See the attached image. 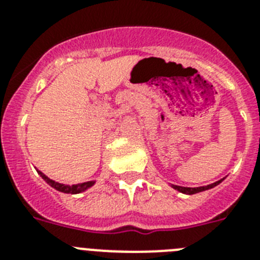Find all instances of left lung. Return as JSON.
<instances>
[{"instance_id":"1","label":"left lung","mask_w":260,"mask_h":260,"mask_svg":"<svg viewBox=\"0 0 260 260\" xmlns=\"http://www.w3.org/2000/svg\"><path fill=\"white\" fill-rule=\"evenodd\" d=\"M222 180H224V178H222ZM222 180L216 181V182L211 183V185H207V186H201V187H183V186H177V185H171V186L173 187L174 190L182 192V194L192 195V194H197V192H202V191H206V190L213 189L215 186H217L219 183H221Z\"/></svg>"}]
</instances>
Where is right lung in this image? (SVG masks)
I'll return each instance as SVG.
<instances>
[{"mask_svg": "<svg viewBox=\"0 0 260 260\" xmlns=\"http://www.w3.org/2000/svg\"><path fill=\"white\" fill-rule=\"evenodd\" d=\"M36 172H38L39 176H40L50 187H53V189L57 190V191L65 192V194H80V192L88 190L89 187H92L96 183V181H88V182L75 183V185H66V183H59L54 180H50L49 177L45 176V174L41 171H39V169H36Z\"/></svg>", "mask_w": 260, "mask_h": 260, "instance_id": "obj_1", "label": "right lung"}]
</instances>
